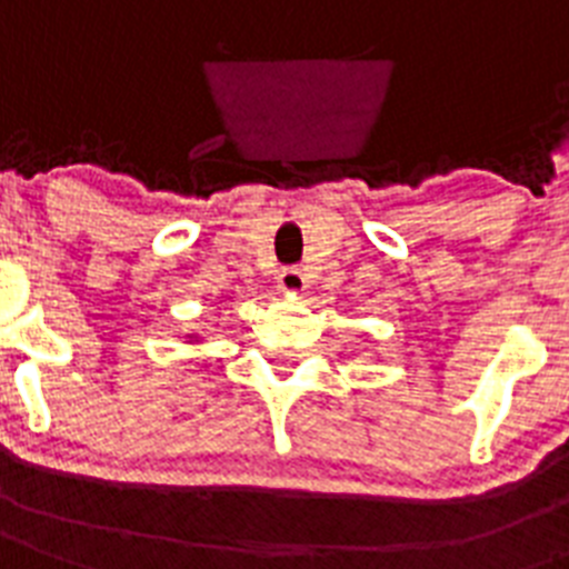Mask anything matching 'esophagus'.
<instances>
[{
    "mask_svg": "<svg viewBox=\"0 0 569 569\" xmlns=\"http://www.w3.org/2000/svg\"><path fill=\"white\" fill-rule=\"evenodd\" d=\"M277 289L283 295H300L303 289H307V274L300 269H283L280 271V277H277Z\"/></svg>",
    "mask_w": 569,
    "mask_h": 569,
    "instance_id": "obj_1",
    "label": "esophagus"
}]
</instances>
